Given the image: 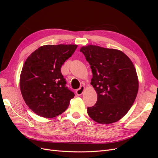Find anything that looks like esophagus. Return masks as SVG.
<instances>
[{"label": "esophagus", "instance_id": "esophagus-1", "mask_svg": "<svg viewBox=\"0 0 158 158\" xmlns=\"http://www.w3.org/2000/svg\"><path fill=\"white\" fill-rule=\"evenodd\" d=\"M85 90V87L84 86H81L79 89H78L76 91V93L78 95H82V94L84 93Z\"/></svg>", "mask_w": 158, "mask_h": 158}]
</instances>
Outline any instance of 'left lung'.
Returning a JSON list of instances; mask_svg holds the SVG:
<instances>
[{
    "label": "left lung",
    "mask_w": 158,
    "mask_h": 158,
    "mask_svg": "<svg viewBox=\"0 0 158 158\" xmlns=\"http://www.w3.org/2000/svg\"><path fill=\"white\" fill-rule=\"evenodd\" d=\"M92 69L91 84L98 95L97 102L88 107L89 117L99 124L121 119L130 110L138 91V78L132 60L120 50L94 45L80 49Z\"/></svg>",
    "instance_id": "obj_1"
}]
</instances>
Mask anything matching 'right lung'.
Here are the masks:
<instances>
[{
    "label": "right lung",
    "instance_id": "obj_1",
    "mask_svg": "<svg viewBox=\"0 0 158 158\" xmlns=\"http://www.w3.org/2000/svg\"><path fill=\"white\" fill-rule=\"evenodd\" d=\"M78 45H45L27 57L20 77L22 97L37 115L53 118L68 108L74 94L65 86L60 69Z\"/></svg>",
    "mask_w": 158,
    "mask_h": 158
}]
</instances>
